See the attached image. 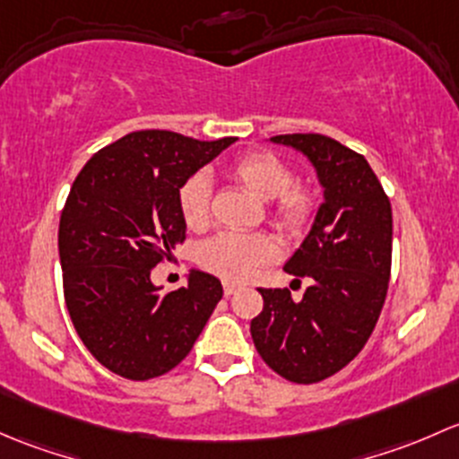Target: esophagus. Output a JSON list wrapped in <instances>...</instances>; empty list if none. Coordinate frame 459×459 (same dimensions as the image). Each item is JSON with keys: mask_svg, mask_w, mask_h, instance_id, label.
Masks as SVG:
<instances>
[{"mask_svg": "<svg viewBox=\"0 0 459 459\" xmlns=\"http://www.w3.org/2000/svg\"><path fill=\"white\" fill-rule=\"evenodd\" d=\"M236 291H238V285H234V282H225V285H223V294L225 296H234Z\"/></svg>", "mask_w": 459, "mask_h": 459, "instance_id": "esophagus-1", "label": "esophagus"}]
</instances>
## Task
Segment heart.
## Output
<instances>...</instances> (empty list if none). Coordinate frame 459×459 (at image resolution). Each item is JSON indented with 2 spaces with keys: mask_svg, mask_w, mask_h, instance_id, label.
Wrapping results in <instances>:
<instances>
[{
  "mask_svg": "<svg viewBox=\"0 0 459 459\" xmlns=\"http://www.w3.org/2000/svg\"><path fill=\"white\" fill-rule=\"evenodd\" d=\"M230 174L261 201H272L267 216L287 236H302L318 214V196L311 187L296 186V174L287 160L272 152L245 154ZM178 212L190 230H203L212 216V186L205 174H192L178 187ZM278 247L263 231H221L198 252L203 269L228 282H245L276 258Z\"/></svg>",
  "mask_w": 459,
  "mask_h": 459,
  "instance_id": "1",
  "label": "heart"
}]
</instances>
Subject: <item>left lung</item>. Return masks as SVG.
<instances>
[{
  "mask_svg": "<svg viewBox=\"0 0 459 459\" xmlns=\"http://www.w3.org/2000/svg\"><path fill=\"white\" fill-rule=\"evenodd\" d=\"M314 163L325 203L314 228L285 264L309 278L300 302L290 290H264L252 320L254 347L285 380L314 385L349 365L380 318L391 276L394 216L389 196L362 154L325 134H278Z\"/></svg>",
  "mask_w": 459,
  "mask_h": 459,
  "instance_id": "8db88e82",
  "label": "left lung"
}]
</instances>
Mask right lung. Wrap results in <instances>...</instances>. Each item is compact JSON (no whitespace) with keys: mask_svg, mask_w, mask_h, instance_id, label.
Returning <instances> with one entry per match:
<instances>
[{"mask_svg":"<svg viewBox=\"0 0 459 459\" xmlns=\"http://www.w3.org/2000/svg\"><path fill=\"white\" fill-rule=\"evenodd\" d=\"M234 141L130 132L74 178L59 219L64 299L82 342L117 376L143 382L172 371L223 299L212 273L192 272L168 294L150 273L186 240L178 187Z\"/></svg>","mask_w":459,"mask_h":459,"instance_id":"add662e5","label":"right lung"}]
</instances>
